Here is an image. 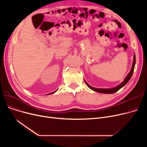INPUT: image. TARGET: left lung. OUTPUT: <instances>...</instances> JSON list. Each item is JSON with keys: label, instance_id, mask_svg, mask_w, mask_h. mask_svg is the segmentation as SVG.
Wrapping results in <instances>:
<instances>
[{"label": "left lung", "instance_id": "obj_1", "mask_svg": "<svg viewBox=\"0 0 147 147\" xmlns=\"http://www.w3.org/2000/svg\"><path fill=\"white\" fill-rule=\"evenodd\" d=\"M135 63H136V58H135V54L134 53V60H133V63H132V67L130 69V72L128 73V74L127 75V76L125 78V79L123 80V82H122L120 84H119L118 86H115L114 88H108V89H105V88H94L91 86L90 85L84 80V82L86 84V85L92 90L99 92V93H101V94H112L115 93V92H117L119 89H120L121 88H123L125 84L129 81V80L130 79L131 77H132L133 73H134V68H135Z\"/></svg>", "mask_w": 147, "mask_h": 147}]
</instances>
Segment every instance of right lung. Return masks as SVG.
Here are the masks:
<instances>
[{
	"instance_id": "obj_1",
	"label": "right lung",
	"mask_w": 147,
	"mask_h": 147,
	"mask_svg": "<svg viewBox=\"0 0 147 147\" xmlns=\"http://www.w3.org/2000/svg\"><path fill=\"white\" fill-rule=\"evenodd\" d=\"M57 90H55V92H51V93H50V94H47V95H50V94H53V93H55V92H57Z\"/></svg>"
}]
</instances>
